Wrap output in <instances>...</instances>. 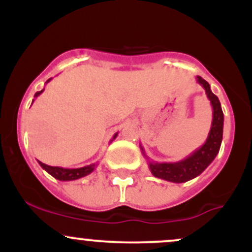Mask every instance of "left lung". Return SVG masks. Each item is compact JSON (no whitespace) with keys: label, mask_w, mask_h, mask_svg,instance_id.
<instances>
[{"label":"left lung","mask_w":252,"mask_h":252,"mask_svg":"<svg viewBox=\"0 0 252 252\" xmlns=\"http://www.w3.org/2000/svg\"><path fill=\"white\" fill-rule=\"evenodd\" d=\"M196 82L205 89V92H206L207 98L210 99L213 109L212 124H211L209 136L200 148L194 150L184 160L178 161V162L161 163L149 161V169L155 178L175 182V184L192 180L200 175L209 167V164L215 160L217 154L219 153L222 140V126H224V114H222L220 102H219L218 97L211 91L210 84L206 80L198 76ZM141 150H142V154L146 156L142 146H141Z\"/></svg>","instance_id":"obj_1"}]
</instances>
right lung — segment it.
I'll return each instance as SVG.
<instances>
[{"label": "right lung", "mask_w": 252, "mask_h": 252, "mask_svg": "<svg viewBox=\"0 0 252 252\" xmlns=\"http://www.w3.org/2000/svg\"><path fill=\"white\" fill-rule=\"evenodd\" d=\"M52 78L47 80L46 83H48ZM43 92V90L41 91L36 92L35 94H34V97H37L39 94H41ZM34 102V99H33ZM117 134L114 135V137H112V140H115V138L117 137ZM39 162L40 166L42 167L43 169L46 170V172L48 173V174H51L53 178L58 179V180L60 181H72V180H77V179H80V178H84V176L91 174L92 172H94V168H96L97 163H92V164H89V166H84V167H80V168H63V167H52V166H48V164L46 163H42L41 161H37Z\"/></svg>", "instance_id": "obj_1"}]
</instances>
